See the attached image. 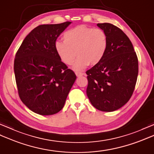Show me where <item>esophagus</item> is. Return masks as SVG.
<instances>
[{"mask_svg":"<svg viewBox=\"0 0 154 154\" xmlns=\"http://www.w3.org/2000/svg\"><path fill=\"white\" fill-rule=\"evenodd\" d=\"M75 75H76L77 77H81V76H83L84 73H81V72H75Z\"/></svg>","mask_w":154,"mask_h":154,"instance_id":"1","label":"esophagus"}]
</instances>
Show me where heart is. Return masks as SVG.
Returning a JSON list of instances; mask_svg holds the SVG:
<instances>
[{
  "label": "heart",
  "instance_id": "b5f03b06",
  "mask_svg": "<svg viewBox=\"0 0 154 154\" xmlns=\"http://www.w3.org/2000/svg\"><path fill=\"white\" fill-rule=\"evenodd\" d=\"M63 39L64 42H55V51L66 65L73 63L77 54L78 58L73 66L75 71L100 63L107 50V35L100 28L77 26L65 32Z\"/></svg>",
  "mask_w": 154,
  "mask_h": 154
}]
</instances>
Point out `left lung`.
I'll use <instances>...</instances> for the list:
<instances>
[{
  "mask_svg": "<svg viewBox=\"0 0 154 154\" xmlns=\"http://www.w3.org/2000/svg\"><path fill=\"white\" fill-rule=\"evenodd\" d=\"M108 38L103 60L89 70L87 95L97 109L112 112L131 97L138 74V61L131 41L122 30L109 23L97 24Z\"/></svg>",
  "mask_w": 154,
  "mask_h": 154,
  "instance_id": "left-lung-1",
  "label": "left lung"
}]
</instances>
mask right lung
Returning a JSON list of instances; mask_svg holds the SVG:
<instances>
[{"mask_svg": "<svg viewBox=\"0 0 154 154\" xmlns=\"http://www.w3.org/2000/svg\"><path fill=\"white\" fill-rule=\"evenodd\" d=\"M71 23L38 26L25 38L16 54L14 70L20 98L40 115L60 112L76 80L74 72L55 50L57 38Z\"/></svg>", "mask_w": 154, "mask_h": 154, "instance_id": "add662e5", "label": "right lung"}]
</instances>
